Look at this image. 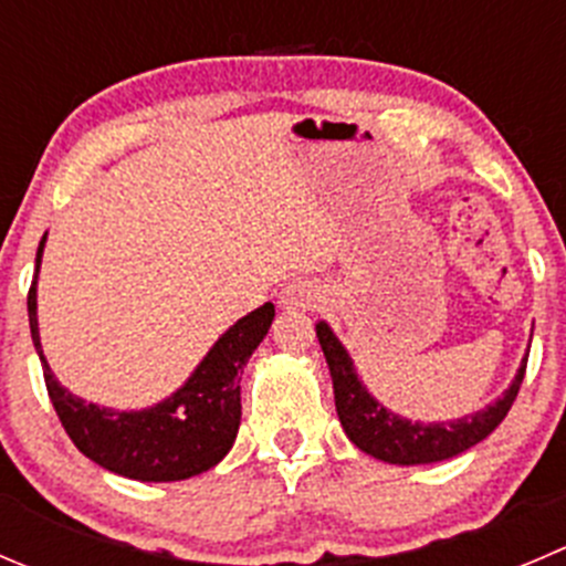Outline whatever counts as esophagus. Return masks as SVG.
Instances as JSON below:
<instances>
[{"mask_svg":"<svg viewBox=\"0 0 566 566\" xmlns=\"http://www.w3.org/2000/svg\"><path fill=\"white\" fill-rule=\"evenodd\" d=\"M279 304H282L284 310H310V306L321 304V290H317L315 284L293 282L282 290Z\"/></svg>","mask_w":566,"mask_h":566,"instance_id":"34e87169","label":"esophagus"}]
</instances>
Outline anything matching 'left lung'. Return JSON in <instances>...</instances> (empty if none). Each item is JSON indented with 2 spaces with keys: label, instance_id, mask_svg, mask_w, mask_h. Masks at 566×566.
<instances>
[{
  "label": "left lung",
  "instance_id": "8db88e82",
  "mask_svg": "<svg viewBox=\"0 0 566 566\" xmlns=\"http://www.w3.org/2000/svg\"><path fill=\"white\" fill-rule=\"evenodd\" d=\"M315 332L323 356H326L328 373H332L334 406H337L345 437L367 457L381 459L387 464H400V468L446 462V459L459 457L468 448L486 440L512 409L525 376V361H528V354H525L506 392L481 411L457 417V420L420 422L395 415L381 400L367 392L359 373H356L354 359L326 321H317Z\"/></svg>",
  "mask_w": 566,
  "mask_h": 566
}]
</instances>
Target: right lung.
<instances>
[{
    "instance_id": "right-lung-1",
    "label": "right lung",
    "mask_w": 566,
    "mask_h": 566,
    "mask_svg": "<svg viewBox=\"0 0 566 566\" xmlns=\"http://www.w3.org/2000/svg\"><path fill=\"white\" fill-rule=\"evenodd\" d=\"M41 238L35 254V279L27 295L30 332L43 365L49 398L65 434L98 468L132 481H185L216 468L234 446L240 429V373L271 328L273 304L256 306L216 339L188 381L149 409H109L87 403L54 378L38 332V271Z\"/></svg>"
}]
</instances>
